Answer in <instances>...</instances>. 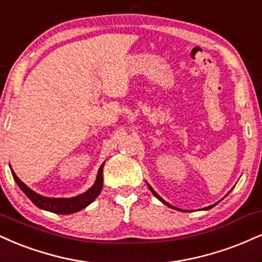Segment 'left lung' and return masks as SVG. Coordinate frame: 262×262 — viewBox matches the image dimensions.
<instances>
[{"label":"left lung","instance_id":"8db88e82","mask_svg":"<svg viewBox=\"0 0 262 262\" xmlns=\"http://www.w3.org/2000/svg\"><path fill=\"white\" fill-rule=\"evenodd\" d=\"M147 185H148V187H149V190H150V191H152V193H153V195H155V196H156V198L159 200V201H162V202H163V204H164V205H167V206H168V207H170V208H174V210H178V211H181V210H179V208H177V207H174V206L169 205L167 201H164V200H163V199L161 198V196H159V195H158V193H157V192L155 191V190H153V189H152V186H150V185H149V184H147ZM216 205H217V204H214V205H212V206H208V207H206V208H204V210H210V208H212V207H214V206H216Z\"/></svg>","mask_w":262,"mask_h":262}]
</instances>
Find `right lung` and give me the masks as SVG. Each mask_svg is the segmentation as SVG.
Instances as JSON below:
<instances>
[{"instance_id":"obj_1","label":"right lung","mask_w":262,"mask_h":262,"mask_svg":"<svg viewBox=\"0 0 262 262\" xmlns=\"http://www.w3.org/2000/svg\"><path fill=\"white\" fill-rule=\"evenodd\" d=\"M103 167L104 163L100 165L99 170H98L97 179H95V183L91 189L87 190L84 193H81V195L75 196V198L70 199H54V198H45V196L39 195L35 191H33L32 189H29L23 181L18 179V177L15 173L12 170V175H13V179L17 185L20 187V190L27 195V198L33 202L36 207L41 208V210L54 212V213L57 214H71L75 213V212H78L83 210V208L87 207L88 205H91L92 202L94 201L95 199L98 198L101 189H103Z\"/></svg>"}]
</instances>
